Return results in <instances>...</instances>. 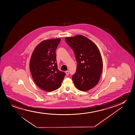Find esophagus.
Segmentation results:
<instances>
[{"label":"esophagus","mask_w":135,"mask_h":135,"mask_svg":"<svg viewBox=\"0 0 135 135\" xmlns=\"http://www.w3.org/2000/svg\"><path fill=\"white\" fill-rule=\"evenodd\" d=\"M65 73L66 74V75H69V71L68 70H67L65 71Z\"/></svg>","instance_id":"1"}]
</instances>
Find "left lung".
<instances>
[{
	"label": "left lung",
	"mask_w": 135,
	"mask_h": 135,
	"mask_svg": "<svg viewBox=\"0 0 135 135\" xmlns=\"http://www.w3.org/2000/svg\"><path fill=\"white\" fill-rule=\"evenodd\" d=\"M73 50L77 61L72 80L77 89L87 91L98 83L102 72L103 63L99 50L91 40L82 35L65 38Z\"/></svg>",
	"instance_id": "left-lung-1"
}]
</instances>
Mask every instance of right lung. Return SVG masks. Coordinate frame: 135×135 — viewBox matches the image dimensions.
<instances>
[{"label":"right lung","mask_w":135,"mask_h":135,"mask_svg":"<svg viewBox=\"0 0 135 135\" xmlns=\"http://www.w3.org/2000/svg\"><path fill=\"white\" fill-rule=\"evenodd\" d=\"M60 38L43 41L35 47L30 61L32 77L37 86L45 91H52L61 85L65 74L58 69L55 50Z\"/></svg>","instance_id":"obj_1"}]
</instances>
